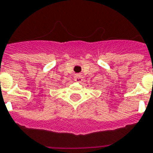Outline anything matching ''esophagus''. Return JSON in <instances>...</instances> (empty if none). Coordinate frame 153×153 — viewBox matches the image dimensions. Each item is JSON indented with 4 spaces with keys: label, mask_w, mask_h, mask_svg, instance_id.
I'll list each match as a JSON object with an SVG mask.
<instances>
[{
    "label": "esophagus",
    "mask_w": 153,
    "mask_h": 153,
    "mask_svg": "<svg viewBox=\"0 0 153 153\" xmlns=\"http://www.w3.org/2000/svg\"><path fill=\"white\" fill-rule=\"evenodd\" d=\"M74 80H75L76 82H81L82 80V75H81L80 74H76L74 75Z\"/></svg>",
    "instance_id": "1"
}]
</instances>
